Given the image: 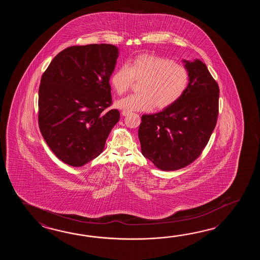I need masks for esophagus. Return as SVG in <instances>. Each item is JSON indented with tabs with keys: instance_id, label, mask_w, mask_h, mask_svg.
<instances>
[{
	"instance_id": "1",
	"label": "esophagus",
	"mask_w": 260,
	"mask_h": 260,
	"mask_svg": "<svg viewBox=\"0 0 260 260\" xmlns=\"http://www.w3.org/2000/svg\"><path fill=\"white\" fill-rule=\"evenodd\" d=\"M130 112H131V111H125V110H123V111H122V116H126V115H128Z\"/></svg>"
}]
</instances>
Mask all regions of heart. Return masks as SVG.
<instances>
[{
	"mask_svg": "<svg viewBox=\"0 0 260 260\" xmlns=\"http://www.w3.org/2000/svg\"><path fill=\"white\" fill-rule=\"evenodd\" d=\"M134 80H141L138 93L130 94L117 102L125 111H145L153 107L164 110L182 98L189 83L186 67L159 55H138L115 70L111 83L119 95L132 86Z\"/></svg>",
	"mask_w": 260,
	"mask_h": 260,
	"instance_id": "1",
	"label": "heart"
}]
</instances>
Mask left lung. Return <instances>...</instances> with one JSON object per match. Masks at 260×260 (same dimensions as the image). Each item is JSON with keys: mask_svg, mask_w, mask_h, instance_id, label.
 Returning a JSON list of instances; mask_svg holds the SVG:
<instances>
[{"mask_svg": "<svg viewBox=\"0 0 260 260\" xmlns=\"http://www.w3.org/2000/svg\"><path fill=\"white\" fill-rule=\"evenodd\" d=\"M189 83L182 98L155 114H144L138 129L142 154L158 169L174 171L202 154L216 127L219 87L205 63L185 61Z\"/></svg>", "mask_w": 260, "mask_h": 260, "instance_id": "1", "label": "left lung"}]
</instances>
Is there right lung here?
Segmentation results:
<instances>
[{
  "label": "right lung",
  "mask_w": 260,
  "mask_h": 260,
  "mask_svg": "<svg viewBox=\"0 0 260 260\" xmlns=\"http://www.w3.org/2000/svg\"><path fill=\"white\" fill-rule=\"evenodd\" d=\"M118 48L74 45L61 51L44 72L39 87L40 131L59 160L81 167L103 151L120 120L111 104L110 77Z\"/></svg>",
  "instance_id": "obj_1"
}]
</instances>
